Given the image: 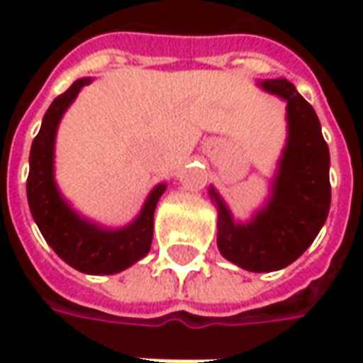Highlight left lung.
Instances as JSON below:
<instances>
[{
    "label": "left lung",
    "mask_w": 363,
    "mask_h": 363,
    "mask_svg": "<svg viewBox=\"0 0 363 363\" xmlns=\"http://www.w3.org/2000/svg\"><path fill=\"white\" fill-rule=\"evenodd\" d=\"M267 93L286 101L288 140L274 174L270 198L251 220L235 221L213 186L218 249L249 272H274L297 260L319 235L330 208L328 145L313 106L288 79H264Z\"/></svg>",
    "instance_id": "1"
}]
</instances>
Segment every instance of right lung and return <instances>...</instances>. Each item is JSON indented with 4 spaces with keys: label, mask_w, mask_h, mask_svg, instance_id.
<instances>
[{
    "label": "right lung",
    "mask_w": 363,
    "mask_h": 363,
    "mask_svg": "<svg viewBox=\"0 0 363 363\" xmlns=\"http://www.w3.org/2000/svg\"><path fill=\"white\" fill-rule=\"evenodd\" d=\"M93 82L82 77L52 101L43 118L28 157L27 198L33 220L40 233L60 259L85 274H116L143 259L151 249L153 239V213L167 184L151 190L142 210L132 223L124 228L108 229L83 218L67 204L54 181V143L64 112L74 103L79 91Z\"/></svg>",
    "instance_id": "obj_1"
}]
</instances>
